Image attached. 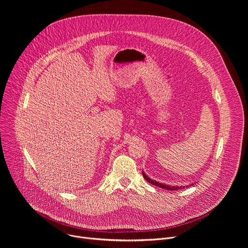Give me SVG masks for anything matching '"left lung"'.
Segmentation results:
<instances>
[{"mask_svg": "<svg viewBox=\"0 0 248 248\" xmlns=\"http://www.w3.org/2000/svg\"><path fill=\"white\" fill-rule=\"evenodd\" d=\"M142 174H143V178H144L149 184H151V185H153V186H159V187H162V188H165V189H168V190H179V189L186 188V187L188 186H170L169 185L167 186V185L160 184V183H158V182H156V181L151 180L150 178H148V176H147L143 171H142Z\"/></svg>", "mask_w": 248, "mask_h": 248, "instance_id": "obj_1", "label": "left lung"}]
</instances>
